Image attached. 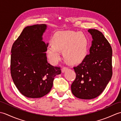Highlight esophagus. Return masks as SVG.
Listing matches in <instances>:
<instances>
[{"instance_id": "1", "label": "esophagus", "mask_w": 121, "mask_h": 121, "mask_svg": "<svg viewBox=\"0 0 121 121\" xmlns=\"http://www.w3.org/2000/svg\"><path fill=\"white\" fill-rule=\"evenodd\" d=\"M68 69V68H66V67H63L62 68V69H61V71H62V73H64V72H65Z\"/></svg>"}]
</instances>
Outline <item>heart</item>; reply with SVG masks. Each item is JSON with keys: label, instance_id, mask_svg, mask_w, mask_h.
I'll return each mask as SVG.
<instances>
[{"label": "heart", "instance_id": "heart-1", "mask_svg": "<svg viewBox=\"0 0 121 121\" xmlns=\"http://www.w3.org/2000/svg\"><path fill=\"white\" fill-rule=\"evenodd\" d=\"M51 43L52 45L48 46L46 52L52 63L60 60V51H62L65 60L71 65L82 62L88 54V40L86 36L80 32L73 30L58 32L53 35Z\"/></svg>", "mask_w": 121, "mask_h": 121}]
</instances>
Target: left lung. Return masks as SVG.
Instances as JSON below:
<instances>
[{
	"instance_id": "8db88e82",
	"label": "left lung",
	"mask_w": 121,
	"mask_h": 121,
	"mask_svg": "<svg viewBox=\"0 0 121 121\" xmlns=\"http://www.w3.org/2000/svg\"><path fill=\"white\" fill-rule=\"evenodd\" d=\"M92 40L90 54L80 65L74 67L76 78L71 91L76 97L91 99L101 94L112 75V50L101 32L89 29Z\"/></svg>"
}]
</instances>
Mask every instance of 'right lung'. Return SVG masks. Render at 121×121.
<instances>
[{"mask_svg":"<svg viewBox=\"0 0 121 121\" xmlns=\"http://www.w3.org/2000/svg\"><path fill=\"white\" fill-rule=\"evenodd\" d=\"M47 28L45 24L25 27L11 48L13 81L23 96L30 98H41L49 93L54 78L61 73L60 68L47 62L48 43L43 38Z\"/></svg>","mask_w":121,"mask_h":121,"instance_id":"right-lung-1","label":"right lung"}]
</instances>
